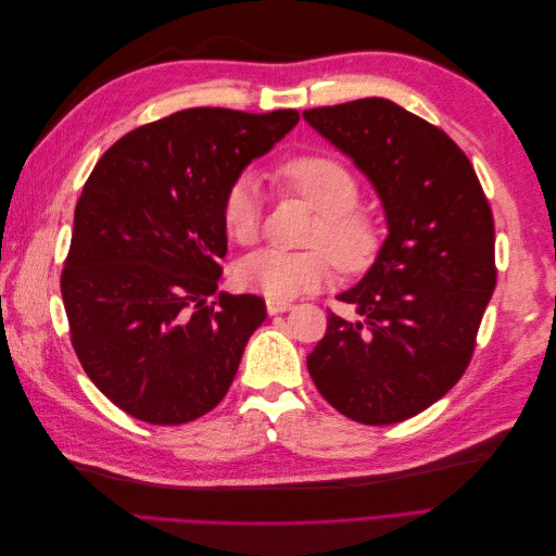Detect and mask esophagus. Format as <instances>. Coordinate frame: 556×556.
Segmentation results:
<instances>
[{
	"label": "esophagus",
	"instance_id": "1",
	"mask_svg": "<svg viewBox=\"0 0 556 556\" xmlns=\"http://www.w3.org/2000/svg\"><path fill=\"white\" fill-rule=\"evenodd\" d=\"M292 311L290 301H282V299H266V313L268 315H278V313H288Z\"/></svg>",
	"mask_w": 556,
	"mask_h": 556
}]
</instances>
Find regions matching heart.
Listing matches in <instances>:
<instances>
[{"instance_id": "b5f03b06", "label": "heart", "mask_w": 556, "mask_h": 556, "mask_svg": "<svg viewBox=\"0 0 556 556\" xmlns=\"http://www.w3.org/2000/svg\"><path fill=\"white\" fill-rule=\"evenodd\" d=\"M276 180L319 213V223L308 239L315 248L252 252L237 268L241 288L268 299H294L329 282L333 262L350 274L374 262L380 248V227L371 215L357 211L359 182L345 164L327 155H301L282 162ZM223 217L233 241L250 245L260 239L264 194L255 178L243 176L231 185L225 194Z\"/></svg>"}]
</instances>
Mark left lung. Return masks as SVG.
<instances>
[{
	"label": "left lung",
	"mask_w": 556,
	"mask_h": 556,
	"mask_svg": "<svg viewBox=\"0 0 556 556\" xmlns=\"http://www.w3.org/2000/svg\"><path fill=\"white\" fill-rule=\"evenodd\" d=\"M304 117L374 185L387 220L376 262L339 294L357 319L329 313L308 374L355 422H403L445 396L473 355L496 288L492 208L462 148L390 99Z\"/></svg>",
	"instance_id": "left-lung-1"
}]
</instances>
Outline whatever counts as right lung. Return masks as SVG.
I'll use <instances>...</instances> for the list:
<instances>
[{
    "label": "right lung",
    "mask_w": 556,
    "mask_h": 556,
    "mask_svg": "<svg viewBox=\"0 0 556 556\" xmlns=\"http://www.w3.org/2000/svg\"><path fill=\"white\" fill-rule=\"evenodd\" d=\"M299 113L185 109L134 129L97 162L76 204L62 299L80 366L148 425L220 403L266 317L255 294H217L225 194Z\"/></svg>",
    "instance_id": "obj_1"
}]
</instances>
